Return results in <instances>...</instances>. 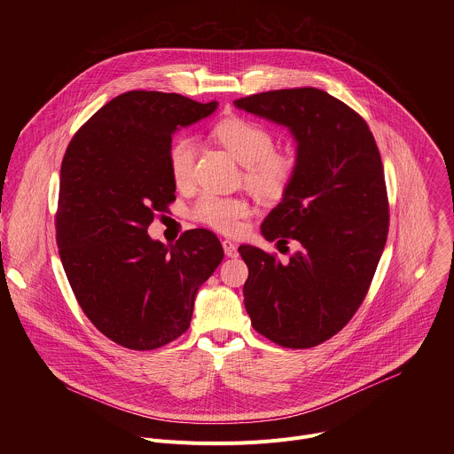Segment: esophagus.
Segmentation results:
<instances>
[{"label":"esophagus","instance_id":"1","mask_svg":"<svg viewBox=\"0 0 454 454\" xmlns=\"http://www.w3.org/2000/svg\"><path fill=\"white\" fill-rule=\"evenodd\" d=\"M223 247H224V253H226V256H230V258H235L237 254H239V251H237V246L231 242V240H223Z\"/></svg>","mask_w":454,"mask_h":454}]
</instances>
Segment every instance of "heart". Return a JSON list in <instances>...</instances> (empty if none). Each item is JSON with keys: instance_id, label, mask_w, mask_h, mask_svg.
<instances>
[{"instance_id": "b5f03b06", "label": "heart", "mask_w": 454, "mask_h": 454, "mask_svg": "<svg viewBox=\"0 0 454 454\" xmlns=\"http://www.w3.org/2000/svg\"><path fill=\"white\" fill-rule=\"evenodd\" d=\"M217 140L231 156L246 167L247 186L264 200H278L287 190L296 161L291 154L275 153V138L261 123L244 118H228L215 127ZM198 158V144L190 137H179L168 147V168L176 186L192 183ZM249 205L240 198H221L203 193L192 207V217L223 233L239 230L247 217Z\"/></svg>"}]
</instances>
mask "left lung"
Masks as SVG:
<instances>
[{"label": "left lung", "mask_w": 454, "mask_h": 454, "mask_svg": "<svg viewBox=\"0 0 454 454\" xmlns=\"http://www.w3.org/2000/svg\"><path fill=\"white\" fill-rule=\"evenodd\" d=\"M289 129L296 170L262 223L266 240L300 242L282 264L249 244L244 305L251 325L287 348H309L340 333L363 303L387 235L379 149L366 121L316 88L277 90L233 102Z\"/></svg>", "instance_id": "left-lung-1"}]
</instances>
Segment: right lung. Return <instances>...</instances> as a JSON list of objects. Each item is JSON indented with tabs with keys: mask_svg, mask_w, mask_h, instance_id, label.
<instances>
[{
	"mask_svg": "<svg viewBox=\"0 0 454 454\" xmlns=\"http://www.w3.org/2000/svg\"><path fill=\"white\" fill-rule=\"evenodd\" d=\"M215 109L177 93L127 91L100 107L64 154L60 262L90 321L125 348L154 350L179 338L224 256L210 230H188L168 246L147 233L176 200L172 135Z\"/></svg>",
	"mask_w": 454,
	"mask_h": 454,
	"instance_id": "right-lung-1",
	"label": "right lung"
}]
</instances>
